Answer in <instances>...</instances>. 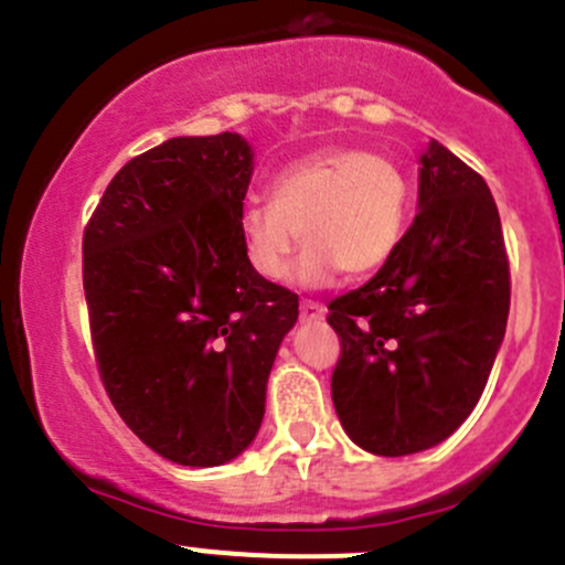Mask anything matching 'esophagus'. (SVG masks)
I'll return each mask as SVG.
<instances>
[{"mask_svg": "<svg viewBox=\"0 0 565 565\" xmlns=\"http://www.w3.org/2000/svg\"><path fill=\"white\" fill-rule=\"evenodd\" d=\"M301 321L305 323H318L327 318V310H323V305H318V301H301Z\"/></svg>", "mask_w": 565, "mask_h": 565, "instance_id": "34e87169", "label": "esophagus"}]
</instances>
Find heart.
<instances>
[{"instance_id":"heart-1","label":"heart","mask_w":565,"mask_h":565,"mask_svg":"<svg viewBox=\"0 0 565 565\" xmlns=\"http://www.w3.org/2000/svg\"><path fill=\"white\" fill-rule=\"evenodd\" d=\"M409 181L395 161L360 148L318 150L271 178V200L242 209L244 258L260 280L280 282L290 255L307 244L296 282L323 288L340 271L382 269L404 238Z\"/></svg>"}]
</instances>
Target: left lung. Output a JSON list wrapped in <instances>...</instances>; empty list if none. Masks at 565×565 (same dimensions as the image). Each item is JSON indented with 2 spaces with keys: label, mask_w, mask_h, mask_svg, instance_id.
Segmentation results:
<instances>
[{
  "label": "left lung",
  "mask_w": 565,
  "mask_h": 565,
  "mask_svg": "<svg viewBox=\"0 0 565 565\" xmlns=\"http://www.w3.org/2000/svg\"><path fill=\"white\" fill-rule=\"evenodd\" d=\"M511 277L494 198L437 139L420 153L417 216L362 288L329 301L332 401L351 443L409 456L470 417L505 338Z\"/></svg>",
  "instance_id": "8db88e82"
}]
</instances>
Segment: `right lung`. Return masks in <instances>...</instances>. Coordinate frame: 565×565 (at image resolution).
Instances as JSON below:
<instances>
[{
	"instance_id": "right-lung-1",
	"label": "right lung",
	"mask_w": 565,
	"mask_h": 565,
	"mask_svg": "<svg viewBox=\"0 0 565 565\" xmlns=\"http://www.w3.org/2000/svg\"><path fill=\"white\" fill-rule=\"evenodd\" d=\"M253 159L242 134L167 139L111 178L82 244L106 393L150 450L183 467H220L253 445L299 318V296L244 258Z\"/></svg>"
}]
</instances>
